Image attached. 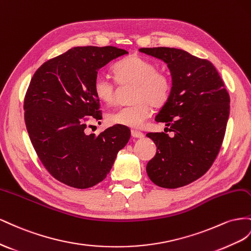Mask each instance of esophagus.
I'll return each instance as SVG.
<instances>
[{
	"label": "esophagus",
	"instance_id": "obj_1",
	"mask_svg": "<svg viewBox=\"0 0 251 251\" xmlns=\"http://www.w3.org/2000/svg\"><path fill=\"white\" fill-rule=\"evenodd\" d=\"M131 135L135 139L144 138V133L141 132V131H138V130H131Z\"/></svg>",
	"mask_w": 251,
	"mask_h": 251
}]
</instances>
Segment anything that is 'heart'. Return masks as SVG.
<instances>
[{
  "label": "heart",
  "mask_w": 251,
  "mask_h": 251,
  "mask_svg": "<svg viewBox=\"0 0 251 251\" xmlns=\"http://www.w3.org/2000/svg\"><path fill=\"white\" fill-rule=\"evenodd\" d=\"M114 75L121 84H134L132 105L121 107L108 114L112 125L140 128L151 114L153 107H162L168 101L171 80L167 74L159 71L156 65L140 55H130L118 62L113 67ZM94 91L100 101L106 105L116 102V87L110 78L103 75L96 76Z\"/></svg>",
  "instance_id": "b5f03b06"
}]
</instances>
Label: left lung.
<instances>
[{"label":"left lung","mask_w":251,"mask_h":251,"mask_svg":"<svg viewBox=\"0 0 251 251\" xmlns=\"http://www.w3.org/2000/svg\"><path fill=\"white\" fill-rule=\"evenodd\" d=\"M139 51L166 63L173 84L168 101L155 121L164 122L175 135L147 134L156 146L154 157L146 166L147 175L160 187H182L201 177L216 160L224 139L230 98L211 62L177 48Z\"/></svg>","instance_id":"1"}]
</instances>
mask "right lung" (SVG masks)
<instances>
[{"label":"right lung","mask_w":251,"mask_h":251,"mask_svg":"<svg viewBox=\"0 0 251 251\" xmlns=\"http://www.w3.org/2000/svg\"><path fill=\"white\" fill-rule=\"evenodd\" d=\"M128 51L112 46L74 47L35 71L24 100L25 123L35 152L56 180L85 189L102 182L130 130L114 125L86 134V117L102 119L94 91L98 71Z\"/></svg>","instance_id":"right-lung-1"}]
</instances>
